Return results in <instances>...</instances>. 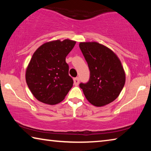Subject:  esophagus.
Segmentation results:
<instances>
[{"instance_id": "1", "label": "esophagus", "mask_w": 151, "mask_h": 151, "mask_svg": "<svg viewBox=\"0 0 151 151\" xmlns=\"http://www.w3.org/2000/svg\"><path fill=\"white\" fill-rule=\"evenodd\" d=\"M79 82H80V79H79L78 77H76L74 78V84H75V86L78 85Z\"/></svg>"}]
</instances>
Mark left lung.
Returning a JSON list of instances; mask_svg holds the SVG:
<instances>
[{"label": "left lung", "instance_id": "1", "mask_svg": "<svg viewBox=\"0 0 151 151\" xmlns=\"http://www.w3.org/2000/svg\"><path fill=\"white\" fill-rule=\"evenodd\" d=\"M79 47L90 70L88 81L79 86L93 105L109 104L119 96L125 83L121 61L111 49L98 42H81Z\"/></svg>", "mask_w": 151, "mask_h": 151}]
</instances>
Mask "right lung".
I'll use <instances>...</instances> for the list:
<instances>
[{
	"instance_id": "obj_1",
	"label": "right lung",
	"mask_w": 151,
	"mask_h": 151,
	"mask_svg": "<svg viewBox=\"0 0 151 151\" xmlns=\"http://www.w3.org/2000/svg\"><path fill=\"white\" fill-rule=\"evenodd\" d=\"M76 44L68 39L45 43L33 54L26 71V81L37 100L56 104L65 99L73 85L66 57Z\"/></svg>"
}]
</instances>
